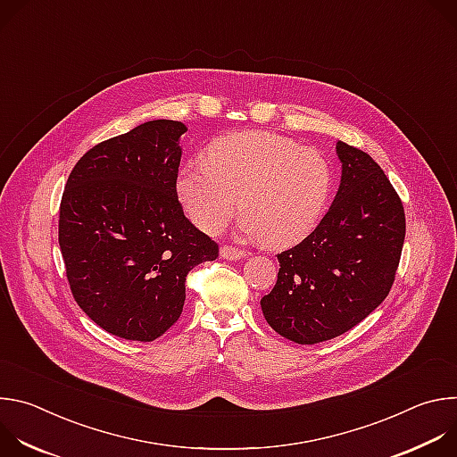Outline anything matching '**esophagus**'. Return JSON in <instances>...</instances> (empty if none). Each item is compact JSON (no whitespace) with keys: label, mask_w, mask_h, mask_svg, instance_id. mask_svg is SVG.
Wrapping results in <instances>:
<instances>
[{"label":"esophagus","mask_w":457,"mask_h":457,"mask_svg":"<svg viewBox=\"0 0 457 457\" xmlns=\"http://www.w3.org/2000/svg\"><path fill=\"white\" fill-rule=\"evenodd\" d=\"M220 256L226 258V260H240V258H245L247 253L238 249V247H233V245H222L220 247Z\"/></svg>","instance_id":"34e87169"}]
</instances>
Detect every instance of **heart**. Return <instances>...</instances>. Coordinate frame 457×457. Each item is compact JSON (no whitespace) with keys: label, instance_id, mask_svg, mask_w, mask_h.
Segmentation results:
<instances>
[{"label":"heart","instance_id":"heart-1","mask_svg":"<svg viewBox=\"0 0 457 457\" xmlns=\"http://www.w3.org/2000/svg\"><path fill=\"white\" fill-rule=\"evenodd\" d=\"M325 155L271 132H237L213 141L206 161L186 162L175 179L177 199L206 233L226 228L238 206V226L270 245H289L312 231L329 201Z\"/></svg>","mask_w":457,"mask_h":457}]
</instances>
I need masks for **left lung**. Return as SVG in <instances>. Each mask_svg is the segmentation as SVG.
Returning <instances> with one entry per match:
<instances>
[{"instance_id": "8db88e82", "label": "left lung", "mask_w": 457, "mask_h": 457, "mask_svg": "<svg viewBox=\"0 0 457 457\" xmlns=\"http://www.w3.org/2000/svg\"><path fill=\"white\" fill-rule=\"evenodd\" d=\"M342 180L316 229L277 254L278 280L260 300L284 338L312 345L337 338L388 295L405 240L403 204L365 152L337 143Z\"/></svg>"}]
</instances>
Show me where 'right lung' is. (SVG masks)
<instances>
[{"mask_svg":"<svg viewBox=\"0 0 457 457\" xmlns=\"http://www.w3.org/2000/svg\"><path fill=\"white\" fill-rule=\"evenodd\" d=\"M184 122L157 119L108 139L74 166L59 208L72 295L113 337L152 342L179 320L186 277L219 256L175 193Z\"/></svg>","mask_w":457,"mask_h":457,"instance_id":"obj_1","label":"right lung"}]
</instances>
